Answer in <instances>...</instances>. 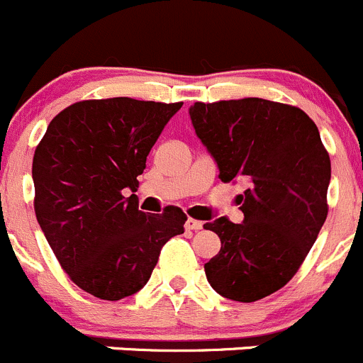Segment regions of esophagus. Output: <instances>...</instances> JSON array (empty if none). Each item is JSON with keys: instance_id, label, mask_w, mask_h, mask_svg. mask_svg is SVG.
<instances>
[{"instance_id": "34e87169", "label": "esophagus", "mask_w": 363, "mask_h": 363, "mask_svg": "<svg viewBox=\"0 0 363 363\" xmlns=\"http://www.w3.org/2000/svg\"><path fill=\"white\" fill-rule=\"evenodd\" d=\"M202 221H199V220H193V218H188V221H186V228H188V230H193V232H196V230H200V228H202Z\"/></svg>"}]
</instances>
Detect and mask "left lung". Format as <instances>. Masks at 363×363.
Wrapping results in <instances>:
<instances>
[{
    "label": "left lung",
    "instance_id": "left-lung-1",
    "mask_svg": "<svg viewBox=\"0 0 363 363\" xmlns=\"http://www.w3.org/2000/svg\"><path fill=\"white\" fill-rule=\"evenodd\" d=\"M189 117L221 182L246 184L242 223L203 225L221 241L206 277L228 300H262L296 275L328 216L332 164L318 125L300 108L259 97L195 103Z\"/></svg>",
    "mask_w": 363,
    "mask_h": 363
}]
</instances>
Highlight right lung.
<instances>
[{
    "instance_id": "obj_1",
    "label": "right lung",
    "mask_w": 363,
    "mask_h": 363,
    "mask_svg": "<svg viewBox=\"0 0 363 363\" xmlns=\"http://www.w3.org/2000/svg\"><path fill=\"white\" fill-rule=\"evenodd\" d=\"M181 106L79 101L52 118L35 149L37 221L69 279L92 296L117 301L138 293L164 242L184 232L188 216L179 207L147 214L135 195L150 149Z\"/></svg>"
}]
</instances>
